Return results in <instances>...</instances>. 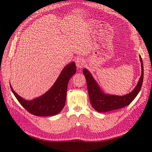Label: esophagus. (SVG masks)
I'll return each mask as SVG.
<instances>
[{"label": "esophagus", "mask_w": 152, "mask_h": 152, "mask_svg": "<svg viewBox=\"0 0 152 152\" xmlns=\"http://www.w3.org/2000/svg\"><path fill=\"white\" fill-rule=\"evenodd\" d=\"M75 63H76L77 67L79 69H81L85 65V61L84 59H83L82 58H79L75 60Z\"/></svg>", "instance_id": "obj_1"}]
</instances>
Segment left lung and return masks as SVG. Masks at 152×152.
Returning a JSON list of instances; mask_svg holds the SVG:
<instances>
[{
	"instance_id": "1",
	"label": "left lung",
	"mask_w": 152,
	"mask_h": 152,
	"mask_svg": "<svg viewBox=\"0 0 152 152\" xmlns=\"http://www.w3.org/2000/svg\"><path fill=\"white\" fill-rule=\"evenodd\" d=\"M141 66V75L135 88L130 93L124 96H117L104 93L101 89L93 75L86 68L83 69L84 75L86 79L87 91L92 107L98 112H107L112 110L120 109L129 104L136 96L138 94L141 88L143 80V64L140 55Z\"/></svg>"
}]
</instances>
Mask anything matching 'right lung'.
<instances>
[{
	"instance_id": "obj_1",
	"label": "right lung",
	"mask_w": 152,
	"mask_h": 152,
	"mask_svg": "<svg viewBox=\"0 0 152 152\" xmlns=\"http://www.w3.org/2000/svg\"><path fill=\"white\" fill-rule=\"evenodd\" d=\"M75 73V63L68 64L46 93L32 100L21 98L13 90L11 84L10 87L18 102L28 112L36 116H53L60 112L65 106L68 81Z\"/></svg>"
}]
</instances>
